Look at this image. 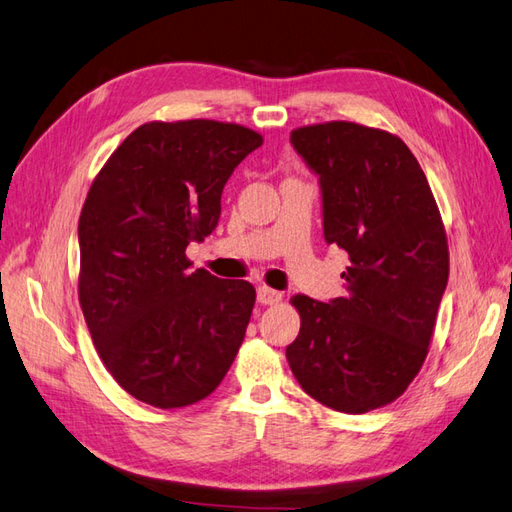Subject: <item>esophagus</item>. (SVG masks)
I'll use <instances>...</instances> for the list:
<instances>
[{"label": "esophagus", "instance_id": "esophagus-1", "mask_svg": "<svg viewBox=\"0 0 512 512\" xmlns=\"http://www.w3.org/2000/svg\"><path fill=\"white\" fill-rule=\"evenodd\" d=\"M279 301H281V292L268 288V285H259V288H257V303L275 305Z\"/></svg>", "mask_w": 512, "mask_h": 512}]
</instances>
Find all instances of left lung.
<instances>
[{"label": "left lung", "mask_w": 512, "mask_h": 512, "mask_svg": "<svg viewBox=\"0 0 512 512\" xmlns=\"http://www.w3.org/2000/svg\"><path fill=\"white\" fill-rule=\"evenodd\" d=\"M290 144L318 176L325 242L351 264L344 296H294L301 331L285 358L323 406L382 408L419 373L447 288V237L430 183L408 146L377 128L305 126Z\"/></svg>", "instance_id": "8db88e82"}]
</instances>
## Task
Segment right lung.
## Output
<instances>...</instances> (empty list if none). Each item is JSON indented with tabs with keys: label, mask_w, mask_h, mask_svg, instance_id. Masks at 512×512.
Returning a JSON list of instances; mask_svg holds the SVG:
<instances>
[{
	"label": "right lung",
	"mask_w": 512,
	"mask_h": 512,
	"mask_svg": "<svg viewBox=\"0 0 512 512\" xmlns=\"http://www.w3.org/2000/svg\"><path fill=\"white\" fill-rule=\"evenodd\" d=\"M261 144L237 124L150 122L89 189L78 222L82 314L115 382L154 408L209 397L244 340L255 288L192 270L185 248L218 227L224 185Z\"/></svg>",
	"instance_id": "obj_1"
}]
</instances>
